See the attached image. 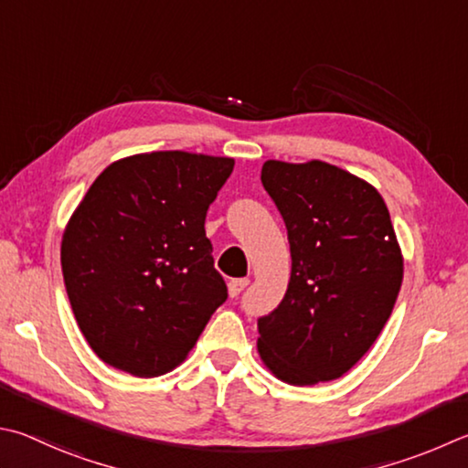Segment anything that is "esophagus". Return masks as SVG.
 Segmentation results:
<instances>
[{
	"label": "esophagus",
	"instance_id": "34e87169",
	"mask_svg": "<svg viewBox=\"0 0 468 468\" xmlns=\"http://www.w3.org/2000/svg\"><path fill=\"white\" fill-rule=\"evenodd\" d=\"M250 284V280L248 278H235V280H229V284H227V288H229V296H237L239 294L245 286Z\"/></svg>",
	"mask_w": 468,
	"mask_h": 468
}]
</instances>
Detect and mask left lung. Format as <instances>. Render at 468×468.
Segmentation results:
<instances>
[{
	"label": "left lung",
	"instance_id": "left-lung-1",
	"mask_svg": "<svg viewBox=\"0 0 468 468\" xmlns=\"http://www.w3.org/2000/svg\"><path fill=\"white\" fill-rule=\"evenodd\" d=\"M261 184L284 218L292 270L282 303L258 319V352L294 387L346 375L393 313L403 253L375 186L313 159H268Z\"/></svg>",
	"mask_w": 468,
	"mask_h": 468
}]
</instances>
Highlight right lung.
Wrapping results in <instances>:
<instances>
[{"label":"right lung","mask_w":468,"mask_h":468,"mask_svg":"<svg viewBox=\"0 0 468 468\" xmlns=\"http://www.w3.org/2000/svg\"><path fill=\"white\" fill-rule=\"evenodd\" d=\"M235 159L188 151L110 164L67 223L61 268L75 321L101 362L174 370L227 301L205 218Z\"/></svg>","instance_id":"right-lung-1"}]
</instances>
